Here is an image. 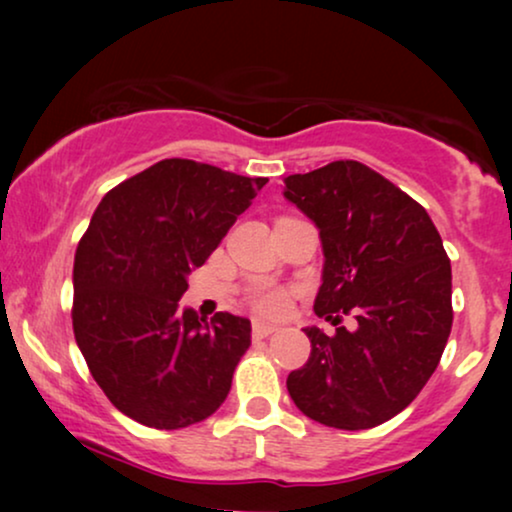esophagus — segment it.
<instances>
[{
  "instance_id": "esophagus-1",
  "label": "esophagus",
  "mask_w": 512,
  "mask_h": 512,
  "mask_svg": "<svg viewBox=\"0 0 512 512\" xmlns=\"http://www.w3.org/2000/svg\"><path fill=\"white\" fill-rule=\"evenodd\" d=\"M277 331V326L272 324H265V321H254V326H251V333H254V338H268Z\"/></svg>"
}]
</instances>
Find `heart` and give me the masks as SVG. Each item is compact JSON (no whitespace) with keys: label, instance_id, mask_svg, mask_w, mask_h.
I'll return each instance as SVG.
<instances>
[{"label":"heart","instance_id":"heart-1","mask_svg":"<svg viewBox=\"0 0 512 512\" xmlns=\"http://www.w3.org/2000/svg\"><path fill=\"white\" fill-rule=\"evenodd\" d=\"M254 305L261 314H282L289 305V298L279 289H263L254 296Z\"/></svg>","mask_w":512,"mask_h":512}]
</instances>
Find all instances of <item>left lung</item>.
I'll use <instances>...</instances> for the list:
<instances>
[{
	"label": "left lung",
	"mask_w": 512,
	"mask_h": 512,
	"mask_svg": "<svg viewBox=\"0 0 512 512\" xmlns=\"http://www.w3.org/2000/svg\"><path fill=\"white\" fill-rule=\"evenodd\" d=\"M284 198L319 230L324 268L307 326L312 354L286 389L298 410L333 429L361 431L408 408L436 370L452 328V268L426 209L356 160L284 179ZM336 319H332V314Z\"/></svg>",
	"instance_id": "left-lung-1"
}]
</instances>
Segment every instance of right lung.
<instances>
[{"instance_id":"obj_1","label":"right lung","mask_w":512,"mask_h":512,"mask_svg":"<svg viewBox=\"0 0 512 512\" xmlns=\"http://www.w3.org/2000/svg\"><path fill=\"white\" fill-rule=\"evenodd\" d=\"M265 177L167 158L104 195L74 256V338L123 415L184 429L226 401L251 321L179 307Z\"/></svg>"}]
</instances>
